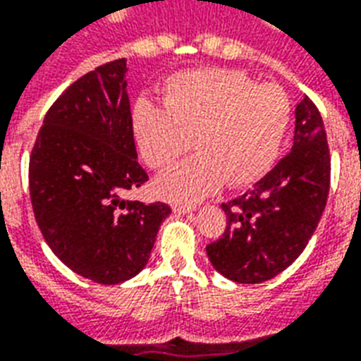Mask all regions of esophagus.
Here are the masks:
<instances>
[{
  "label": "esophagus",
  "mask_w": 361,
  "mask_h": 361,
  "mask_svg": "<svg viewBox=\"0 0 361 361\" xmlns=\"http://www.w3.org/2000/svg\"><path fill=\"white\" fill-rule=\"evenodd\" d=\"M172 210H174V214H192V212L197 210L195 206H183V204H174L172 206Z\"/></svg>",
  "instance_id": "1"
}]
</instances>
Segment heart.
Wrapping results in <instances>:
<instances>
[{
	"mask_svg": "<svg viewBox=\"0 0 361 361\" xmlns=\"http://www.w3.org/2000/svg\"><path fill=\"white\" fill-rule=\"evenodd\" d=\"M291 104L274 82L255 85L246 73L200 68L176 73L164 85V104L140 98L132 128L151 169H166L191 149L199 153L157 180L161 197L197 202L227 180L231 187L267 174L284 144Z\"/></svg>",
	"mask_w": 361,
	"mask_h": 361,
	"instance_id": "heart-1",
	"label": "heart"
}]
</instances>
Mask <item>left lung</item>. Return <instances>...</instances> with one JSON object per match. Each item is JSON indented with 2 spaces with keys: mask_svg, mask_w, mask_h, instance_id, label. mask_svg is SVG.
<instances>
[{
  "mask_svg": "<svg viewBox=\"0 0 361 361\" xmlns=\"http://www.w3.org/2000/svg\"><path fill=\"white\" fill-rule=\"evenodd\" d=\"M329 174L324 121L305 96L295 107L290 153L250 191L221 204L227 227L206 246L214 269L238 284H261L288 269L318 227Z\"/></svg>",
  "mask_w": 361,
  "mask_h": 361,
  "instance_id": "8db88e82",
  "label": "left lung"
}]
</instances>
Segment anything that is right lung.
Instances as JSON below:
<instances>
[{
	"label": "right lung",
	"instance_id": "add662e5",
	"mask_svg": "<svg viewBox=\"0 0 361 361\" xmlns=\"http://www.w3.org/2000/svg\"><path fill=\"white\" fill-rule=\"evenodd\" d=\"M149 180L137 162L126 60L79 77L47 111L30 157L35 221L54 255L96 284L130 280L149 261L164 202L121 195Z\"/></svg>",
	"mask_w": 361,
	"mask_h": 361
}]
</instances>
